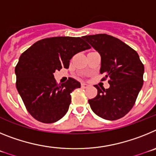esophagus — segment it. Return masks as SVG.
I'll return each instance as SVG.
<instances>
[{
    "label": "esophagus",
    "instance_id": "1",
    "mask_svg": "<svg viewBox=\"0 0 156 156\" xmlns=\"http://www.w3.org/2000/svg\"><path fill=\"white\" fill-rule=\"evenodd\" d=\"M89 87V85L87 84V83H81V87L82 88H87Z\"/></svg>",
    "mask_w": 156,
    "mask_h": 156
}]
</instances>
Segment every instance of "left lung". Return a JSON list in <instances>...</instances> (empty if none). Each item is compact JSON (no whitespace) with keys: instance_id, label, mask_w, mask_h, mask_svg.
Returning a JSON list of instances; mask_svg holds the SVG:
<instances>
[{"instance_id":"1","label":"left lung","mask_w":156,"mask_h":156,"mask_svg":"<svg viewBox=\"0 0 156 156\" xmlns=\"http://www.w3.org/2000/svg\"><path fill=\"white\" fill-rule=\"evenodd\" d=\"M101 55L100 73L109 79V88L98 89L89 99L92 111L107 120H116L133 108L143 86L144 67L138 54L122 41L107 34L83 37Z\"/></svg>"}]
</instances>
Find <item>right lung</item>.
Returning <instances> with one entry per match:
<instances>
[{
  "label": "right lung",
  "mask_w": 156,
  "mask_h": 156,
  "mask_svg": "<svg viewBox=\"0 0 156 156\" xmlns=\"http://www.w3.org/2000/svg\"><path fill=\"white\" fill-rule=\"evenodd\" d=\"M89 48L80 37H55L37 41L22 54L15 69L16 87L34 119L51 123L66 115L71 103L70 94L80 83L69 78L58 85L54 73L68 69L73 56Z\"/></svg>",
  "instance_id": "1"
}]
</instances>
